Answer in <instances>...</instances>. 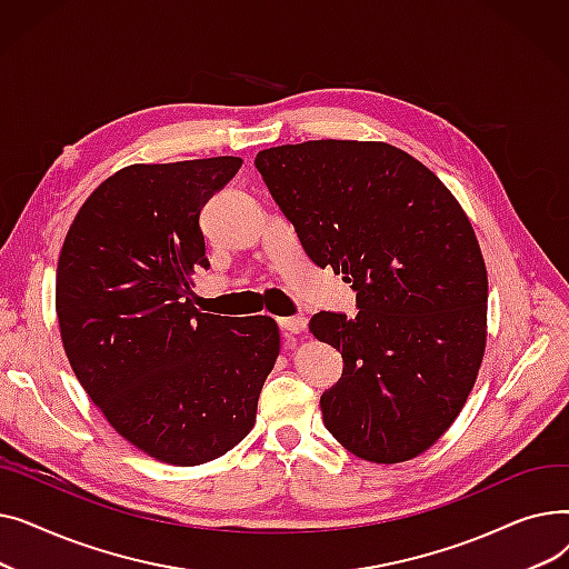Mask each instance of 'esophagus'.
<instances>
[{
    "label": "esophagus",
    "mask_w": 569,
    "mask_h": 569,
    "mask_svg": "<svg viewBox=\"0 0 569 569\" xmlns=\"http://www.w3.org/2000/svg\"><path fill=\"white\" fill-rule=\"evenodd\" d=\"M279 327L286 337L302 335L307 330V318H279Z\"/></svg>",
    "instance_id": "esophagus-1"
}]
</instances>
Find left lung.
<instances>
[{
  "label": "left lung",
  "instance_id": "8db88e82",
  "mask_svg": "<svg viewBox=\"0 0 569 569\" xmlns=\"http://www.w3.org/2000/svg\"><path fill=\"white\" fill-rule=\"evenodd\" d=\"M256 168L307 256L357 290L355 318L309 322L343 357L320 397L327 431L373 463L422 455L457 420L487 346V267L459 200L387 142L269 147Z\"/></svg>",
  "mask_w": 569,
  "mask_h": 569
}]
</instances>
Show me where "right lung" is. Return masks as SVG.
I'll return each mask as SVG.
<instances>
[{
    "label": "right lung",
    "mask_w": 569,
    "mask_h": 569,
    "mask_svg": "<svg viewBox=\"0 0 569 569\" xmlns=\"http://www.w3.org/2000/svg\"><path fill=\"white\" fill-rule=\"evenodd\" d=\"M239 168L214 157L117 170L82 202L57 262L59 335L82 390L170 466L219 459L253 429L281 348L272 318L191 300L196 267H209L200 209Z\"/></svg>",
    "instance_id": "right-lung-1"
}]
</instances>
